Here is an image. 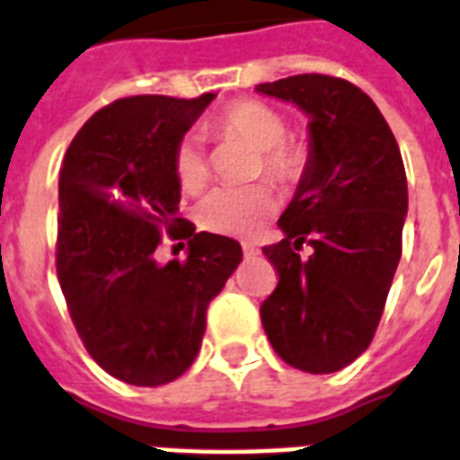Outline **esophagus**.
<instances>
[{"mask_svg": "<svg viewBox=\"0 0 460 460\" xmlns=\"http://www.w3.org/2000/svg\"><path fill=\"white\" fill-rule=\"evenodd\" d=\"M243 252H244V257H257V254H259V247H257V244L244 243V244H243Z\"/></svg>", "mask_w": 460, "mask_h": 460, "instance_id": "obj_1", "label": "esophagus"}]
</instances>
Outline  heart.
Listing matches in <instances>:
<instances>
[{"label":"heart","instance_id":"heart-1","mask_svg":"<svg viewBox=\"0 0 460 460\" xmlns=\"http://www.w3.org/2000/svg\"><path fill=\"white\" fill-rule=\"evenodd\" d=\"M210 126L220 137L243 140L259 150L257 174L271 179L283 191H293L308 177L313 164V150L305 140L288 136V126L281 113L261 102L240 99L223 106L213 116ZM174 174L179 186L196 193L208 181L210 169L201 140L184 136L174 150ZM276 208L274 191L267 184L220 186L199 203V226L208 233L250 237L264 226Z\"/></svg>","mask_w":460,"mask_h":460}]
</instances>
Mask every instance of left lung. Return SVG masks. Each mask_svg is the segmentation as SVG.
I'll return each instance as SVG.
<instances>
[{
  "mask_svg": "<svg viewBox=\"0 0 460 460\" xmlns=\"http://www.w3.org/2000/svg\"><path fill=\"white\" fill-rule=\"evenodd\" d=\"M257 92L308 113L313 150L279 217L283 240L261 250L279 274L261 324L286 364L334 374L364 354L381 323L402 254L405 164L378 106L347 79L296 75ZM303 243L310 258L299 257Z\"/></svg>",
  "mask_w": 460,
  "mask_h": 460,
  "instance_id": "left-lung-1",
  "label": "left lung"
}]
</instances>
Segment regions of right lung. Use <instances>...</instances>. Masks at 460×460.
Here are the masks:
<instances>
[{
	"instance_id": "right-lung-1",
	"label": "right lung",
	"mask_w": 460,
	"mask_h": 460,
	"mask_svg": "<svg viewBox=\"0 0 460 460\" xmlns=\"http://www.w3.org/2000/svg\"><path fill=\"white\" fill-rule=\"evenodd\" d=\"M213 96L119 99L62 160L58 281L89 357L130 385H164L193 364L210 300L243 261L237 240L177 217L174 150ZM162 229L190 243L184 262L154 261Z\"/></svg>"
}]
</instances>
